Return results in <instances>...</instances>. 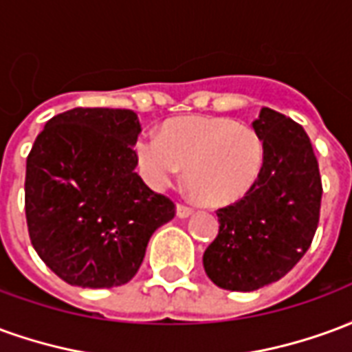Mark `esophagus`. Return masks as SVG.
Listing matches in <instances>:
<instances>
[{
	"mask_svg": "<svg viewBox=\"0 0 352 352\" xmlns=\"http://www.w3.org/2000/svg\"><path fill=\"white\" fill-rule=\"evenodd\" d=\"M194 213V209L188 206H183V204H177V217L179 219H186V217H190Z\"/></svg>",
	"mask_w": 352,
	"mask_h": 352,
	"instance_id": "1",
	"label": "esophagus"
}]
</instances>
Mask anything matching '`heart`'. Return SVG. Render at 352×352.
<instances>
[{
  "instance_id": "b5f03b06",
  "label": "heart",
  "mask_w": 352,
  "mask_h": 352,
  "mask_svg": "<svg viewBox=\"0 0 352 352\" xmlns=\"http://www.w3.org/2000/svg\"><path fill=\"white\" fill-rule=\"evenodd\" d=\"M141 175L156 190L168 188L184 168V183L199 204L230 206L258 181L264 143L251 126L219 116H184L162 126L160 138L135 141Z\"/></svg>"
}]
</instances>
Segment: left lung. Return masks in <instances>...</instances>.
<instances>
[{
	"label": "left lung",
	"mask_w": 352,
	"mask_h": 352,
	"mask_svg": "<svg viewBox=\"0 0 352 352\" xmlns=\"http://www.w3.org/2000/svg\"><path fill=\"white\" fill-rule=\"evenodd\" d=\"M252 128L264 143V168L243 198L217 211L219 236L204 252L217 287L251 292L279 280L309 249L320 217L322 183L302 126L262 107Z\"/></svg>",
	"instance_id": "left-lung-1"
}]
</instances>
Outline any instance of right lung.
<instances>
[{"instance_id": "right-lung-1", "label": "right lung", "mask_w": 352, "mask_h": 352, "mask_svg": "<svg viewBox=\"0 0 352 352\" xmlns=\"http://www.w3.org/2000/svg\"><path fill=\"white\" fill-rule=\"evenodd\" d=\"M141 124L130 109L52 116L26 160V222L39 258L82 288L120 287L175 204L135 173Z\"/></svg>"}]
</instances>
